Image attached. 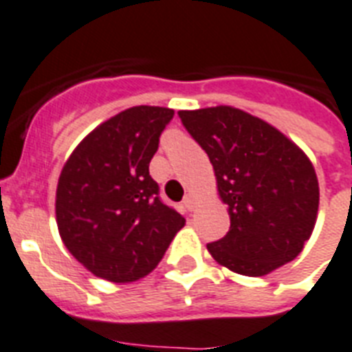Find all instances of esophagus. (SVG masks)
I'll use <instances>...</instances> for the list:
<instances>
[{
  "mask_svg": "<svg viewBox=\"0 0 352 352\" xmlns=\"http://www.w3.org/2000/svg\"><path fill=\"white\" fill-rule=\"evenodd\" d=\"M182 204H184V208L188 211H193V208H195V197L191 195V193H188V195L184 197V201H182Z\"/></svg>",
  "mask_w": 352,
  "mask_h": 352,
  "instance_id": "obj_1",
  "label": "esophagus"
}]
</instances>
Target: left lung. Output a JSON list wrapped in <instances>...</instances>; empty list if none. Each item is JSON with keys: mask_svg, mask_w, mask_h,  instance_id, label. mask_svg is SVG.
Returning <instances> with one entry per match:
<instances>
[{"mask_svg": "<svg viewBox=\"0 0 352 352\" xmlns=\"http://www.w3.org/2000/svg\"><path fill=\"white\" fill-rule=\"evenodd\" d=\"M213 164L230 231L208 244L211 256L245 276H264L300 255L318 213V179L304 151L282 131L233 107L179 111Z\"/></svg>", "mask_w": 352, "mask_h": 352, "instance_id": "8db88e82", "label": "left lung"}]
</instances>
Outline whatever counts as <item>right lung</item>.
Listing matches in <instances>:
<instances>
[{"label":"right lung","instance_id":"obj_1","mask_svg":"<svg viewBox=\"0 0 352 352\" xmlns=\"http://www.w3.org/2000/svg\"><path fill=\"white\" fill-rule=\"evenodd\" d=\"M175 111L133 107L72 151L59 175L56 221L67 250L90 273L126 284L155 270L184 217L159 199L150 161Z\"/></svg>","mask_w":352,"mask_h":352}]
</instances>
